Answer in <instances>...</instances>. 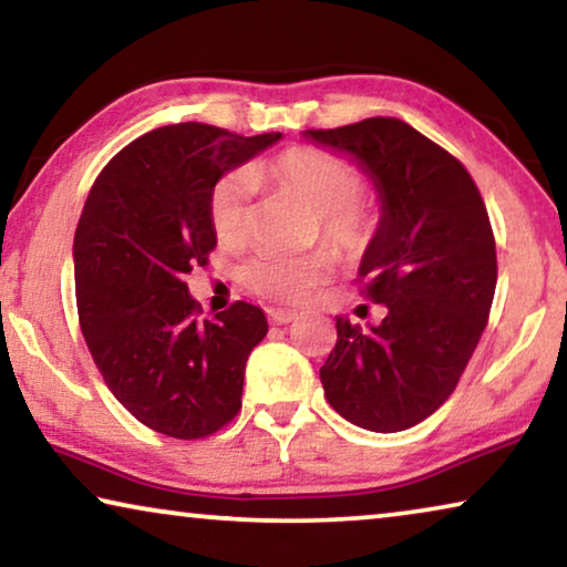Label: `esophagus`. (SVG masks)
<instances>
[{
	"instance_id": "34e87169",
	"label": "esophagus",
	"mask_w": 567,
	"mask_h": 567,
	"mask_svg": "<svg viewBox=\"0 0 567 567\" xmlns=\"http://www.w3.org/2000/svg\"><path fill=\"white\" fill-rule=\"evenodd\" d=\"M267 318L272 326H287V323H295V320H298V312L282 310V308H269Z\"/></svg>"
}]
</instances>
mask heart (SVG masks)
<instances>
[{
    "label": "heart",
    "mask_w": 567,
    "mask_h": 567,
    "mask_svg": "<svg viewBox=\"0 0 567 567\" xmlns=\"http://www.w3.org/2000/svg\"><path fill=\"white\" fill-rule=\"evenodd\" d=\"M255 181L300 198L316 208V236L346 259L369 255L382 231V214L367 200L364 175L349 159L320 147H287L255 167ZM251 193L255 183L244 171L218 177L208 193V218L226 247H244L251 236ZM336 269L328 247L308 255H257L244 267V282L265 300L300 306Z\"/></svg>",
    "instance_id": "heart-1"
}]
</instances>
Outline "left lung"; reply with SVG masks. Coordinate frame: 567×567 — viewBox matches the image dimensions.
Returning a JSON list of instances; mask_svg holds the SVG:
<instances>
[{
  "mask_svg": "<svg viewBox=\"0 0 567 567\" xmlns=\"http://www.w3.org/2000/svg\"><path fill=\"white\" fill-rule=\"evenodd\" d=\"M306 137L351 152L382 198V231L359 282L386 316L369 331L336 318L320 367L326 400L364 430H408L453 394L488 323L496 241L484 198L461 159L394 116Z\"/></svg>",
  "mask_w": 567,
  "mask_h": 567,
  "instance_id": "1",
  "label": "left lung"
}]
</instances>
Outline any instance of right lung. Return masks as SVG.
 Listing matches in <instances>:
<instances>
[{"label":"right lung","mask_w":567,"mask_h":567,"mask_svg":"<svg viewBox=\"0 0 567 567\" xmlns=\"http://www.w3.org/2000/svg\"><path fill=\"white\" fill-rule=\"evenodd\" d=\"M280 137L159 126L116 152L89 193L73 239L81 333L109 390L155 433L198 441L241 410L265 312L236 300L200 318L185 275L216 247L214 183Z\"/></svg>","instance_id":"obj_1"}]
</instances>
